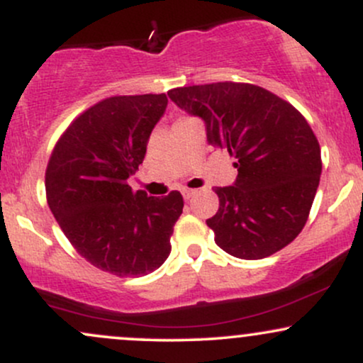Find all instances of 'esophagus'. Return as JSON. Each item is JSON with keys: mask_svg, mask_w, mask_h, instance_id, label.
Here are the masks:
<instances>
[{"mask_svg": "<svg viewBox=\"0 0 363 363\" xmlns=\"http://www.w3.org/2000/svg\"><path fill=\"white\" fill-rule=\"evenodd\" d=\"M194 194H196L194 189H184V191H182V196H184V199H191Z\"/></svg>", "mask_w": 363, "mask_h": 363, "instance_id": "1", "label": "esophagus"}]
</instances>
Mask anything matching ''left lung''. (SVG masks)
<instances>
[{"label":"left lung","mask_w":363,"mask_h":363,"mask_svg":"<svg viewBox=\"0 0 363 363\" xmlns=\"http://www.w3.org/2000/svg\"><path fill=\"white\" fill-rule=\"evenodd\" d=\"M170 101L205 121L208 145L235 158L234 186L216 187L206 225L230 256L262 259L289 245L309 218L320 148L306 118L251 83L218 82L169 90Z\"/></svg>","instance_id":"left-lung-1"}]
</instances>
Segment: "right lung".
<instances>
[{"mask_svg":"<svg viewBox=\"0 0 363 363\" xmlns=\"http://www.w3.org/2000/svg\"><path fill=\"white\" fill-rule=\"evenodd\" d=\"M165 94L104 99L69 124L45 170L54 218L86 261L116 277H143L164 264L182 196L153 198L128 179L147 153Z\"/></svg>","mask_w":363,"mask_h":363,"instance_id":"1","label":"right lung"}]
</instances>
